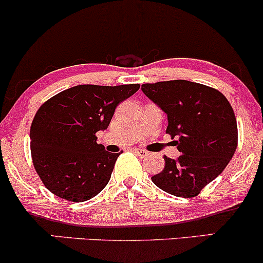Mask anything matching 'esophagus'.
I'll return each instance as SVG.
<instances>
[{"mask_svg": "<svg viewBox=\"0 0 263 263\" xmlns=\"http://www.w3.org/2000/svg\"><path fill=\"white\" fill-rule=\"evenodd\" d=\"M134 153L138 156H140V158H145V156H147V154H149V153L144 149H134Z\"/></svg>", "mask_w": 263, "mask_h": 263, "instance_id": "obj_1", "label": "esophagus"}]
</instances>
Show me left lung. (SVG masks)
<instances>
[{"mask_svg":"<svg viewBox=\"0 0 263 263\" xmlns=\"http://www.w3.org/2000/svg\"><path fill=\"white\" fill-rule=\"evenodd\" d=\"M167 116L166 133L181 155L164 156L165 166L152 178L174 196L195 197L222 173L237 147V123L231 104L215 88L176 79L141 85Z\"/></svg>","mask_w":263,"mask_h":263,"instance_id":"8db88e82","label":"left lung"}]
</instances>
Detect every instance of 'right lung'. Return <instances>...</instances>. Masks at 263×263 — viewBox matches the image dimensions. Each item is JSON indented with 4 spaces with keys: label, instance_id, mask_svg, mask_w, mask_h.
Masks as SVG:
<instances>
[{
    "label": "right lung",
    "instance_id": "1",
    "mask_svg": "<svg viewBox=\"0 0 263 263\" xmlns=\"http://www.w3.org/2000/svg\"><path fill=\"white\" fill-rule=\"evenodd\" d=\"M139 84H82L55 94L37 110L29 130L34 169L55 196L82 202L98 195L110 179L120 153L97 143L119 103Z\"/></svg>",
    "mask_w": 263,
    "mask_h": 263
}]
</instances>
